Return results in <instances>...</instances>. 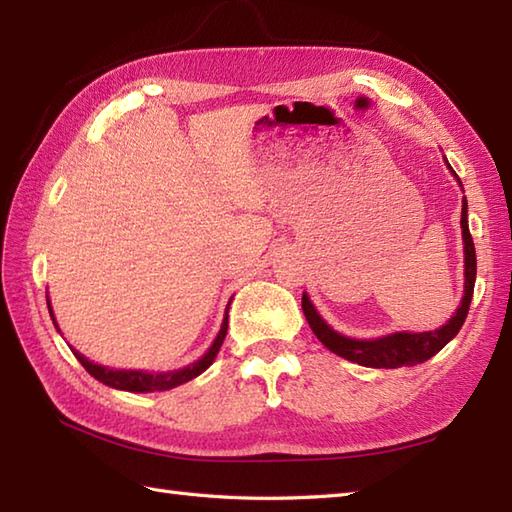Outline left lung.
Returning <instances> with one entry per match:
<instances>
[{
    "label": "left lung",
    "instance_id": "8db88e82",
    "mask_svg": "<svg viewBox=\"0 0 512 512\" xmlns=\"http://www.w3.org/2000/svg\"><path fill=\"white\" fill-rule=\"evenodd\" d=\"M449 169H451V165H449ZM453 176L458 178V173L453 171ZM458 182H460V178H458ZM460 187H462V182H460ZM460 226H462V239H464V297L460 301V308L455 310V314L447 321V325H442V328L433 330V332H418V334L396 332V334H387V336H380V339H369V341L350 339V336L334 332L330 325L321 319V314L314 310L310 297L303 292L301 308H303V314H306L312 332L317 334V339L336 356H343L352 363H358L363 367H376V369H383V367L396 369V367H405V365L411 367V365L429 361L431 356H436L442 347L460 332L466 314H469L471 299H473L477 259H475L473 237L469 231V220H466V198L462 200Z\"/></svg>",
    "mask_w": 512,
    "mask_h": 512
}]
</instances>
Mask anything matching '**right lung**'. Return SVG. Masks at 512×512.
Masks as SVG:
<instances>
[{
    "instance_id": "add662e5",
    "label": "right lung",
    "mask_w": 512,
    "mask_h": 512,
    "mask_svg": "<svg viewBox=\"0 0 512 512\" xmlns=\"http://www.w3.org/2000/svg\"><path fill=\"white\" fill-rule=\"evenodd\" d=\"M228 306H231V301H228ZM228 306H226V317L222 321V328L217 332L213 345L209 347V352H206L200 361H195L187 367L176 369V372H160V374H149V372H136V369H110V367H103V365H96L92 361H88L83 354H79L76 350L74 356L79 358V363L88 369V372L96 378L101 380L103 385L107 387H114V389H123V391H136V394H147V391H167L178 387L182 383H189L195 376H200L204 369H209V365L215 361L217 352H220V347L226 339V330H228ZM48 310H50V317L54 321V314L50 308V301H48ZM57 325V321H54ZM59 330V325H57Z\"/></svg>"
}]
</instances>
